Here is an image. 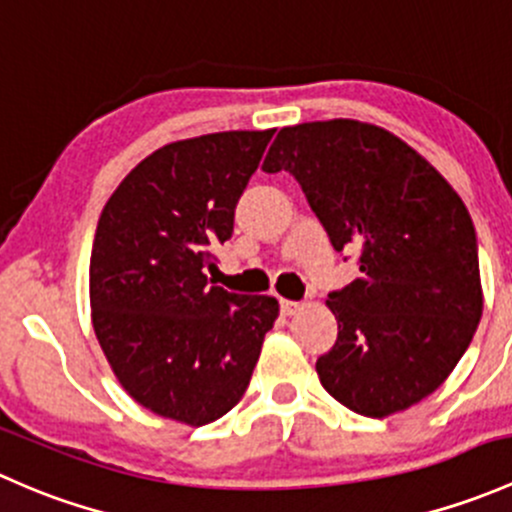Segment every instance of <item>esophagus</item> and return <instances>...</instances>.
I'll list each match as a JSON object with an SVG mask.
<instances>
[{
  "label": "esophagus",
  "mask_w": 512,
  "mask_h": 512,
  "mask_svg": "<svg viewBox=\"0 0 512 512\" xmlns=\"http://www.w3.org/2000/svg\"><path fill=\"white\" fill-rule=\"evenodd\" d=\"M300 308H303V303H298V300H286V298L281 300V313L283 315H295Z\"/></svg>",
  "instance_id": "1"
}]
</instances>
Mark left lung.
I'll use <instances>...</instances> for the list:
<instances>
[{"label": "left lung", "instance_id": "1", "mask_svg": "<svg viewBox=\"0 0 512 512\" xmlns=\"http://www.w3.org/2000/svg\"><path fill=\"white\" fill-rule=\"evenodd\" d=\"M261 170L291 172L333 249L357 254L360 276L328 295L337 340L315 362L323 387L377 419L429 397L483 313L461 197L407 142L360 120L283 128Z\"/></svg>", "mask_w": 512, "mask_h": 512}]
</instances>
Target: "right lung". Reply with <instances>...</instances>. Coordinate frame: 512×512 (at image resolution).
Masks as SVG:
<instances>
[{
    "label": "right lung",
    "mask_w": 512,
    "mask_h": 512,
    "mask_svg": "<svg viewBox=\"0 0 512 512\" xmlns=\"http://www.w3.org/2000/svg\"><path fill=\"white\" fill-rule=\"evenodd\" d=\"M273 133L170 142L120 182L98 219L93 330L125 392L165 419L204 426L236 407L278 318L271 295L207 278Z\"/></svg>",
    "instance_id": "right-lung-1"
}]
</instances>
